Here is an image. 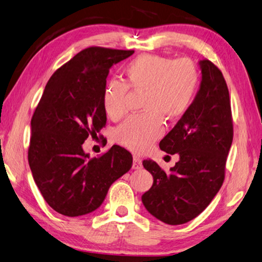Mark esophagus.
Returning <instances> with one entry per match:
<instances>
[{"mask_svg":"<svg viewBox=\"0 0 262 262\" xmlns=\"http://www.w3.org/2000/svg\"><path fill=\"white\" fill-rule=\"evenodd\" d=\"M143 167V164H141V159L138 157H134V164H132V168L134 169H140Z\"/></svg>","mask_w":262,"mask_h":262,"instance_id":"1","label":"esophagus"}]
</instances>
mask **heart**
Returning a JSON list of instances; mask_svg holds the SVG:
<instances>
[{"instance_id": "obj_1", "label": "heart", "mask_w": 262, "mask_h": 262, "mask_svg": "<svg viewBox=\"0 0 262 262\" xmlns=\"http://www.w3.org/2000/svg\"><path fill=\"white\" fill-rule=\"evenodd\" d=\"M125 82L111 80L102 94V105L109 118L126 114L128 89L143 92L141 114L128 117L116 130V140L131 151H146L165 131L164 118L175 121L187 113L200 85L199 67L190 59H171L143 54L124 67Z\"/></svg>"}]
</instances>
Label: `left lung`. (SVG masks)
<instances>
[{
  "mask_svg": "<svg viewBox=\"0 0 262 262\" xmlns=\"http://www.w3.org/2000/svg\"><path fill=\"white\" fill-rule=\"evenodd\" d=\"M201 88L182 118L160 141L180 160L165 171L151 159L143 166L153 177L151 189L141 196L147 211L169 225L194 220L221 189L233 140V121L226 81L215 63L200 62Z\"/></svg>",
  "mask_w": 262,
  "mask_h": 262,
  "instance_id": "1",
  "label": "left lung"
}]
</instances>
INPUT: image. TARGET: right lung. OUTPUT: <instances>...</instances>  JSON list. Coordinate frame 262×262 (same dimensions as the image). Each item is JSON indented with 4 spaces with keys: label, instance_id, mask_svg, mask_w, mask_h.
Returning <instances> with one entry per match:
<instances>
[{
    "label": "right lung",
    "instance_id": "1",
    "mask_svg": "<svg viewBox=\"0 0 262 262\" xmlns=\"http://www.w3.org/2000/svg\"><path fill=\"white\" fill-rule=\"evenodd\" d=\"M134 52L98 46L82 50L53 73L34 110L29 165L46 203L63 216L96 210L111 184L131 168L132 154L124 147L114 145L88 160L82 144L106 124L102 94L109 68Z\"/></svg>",
    "mask_w": 262,
    "mask_h": 262
}]
</instances>
